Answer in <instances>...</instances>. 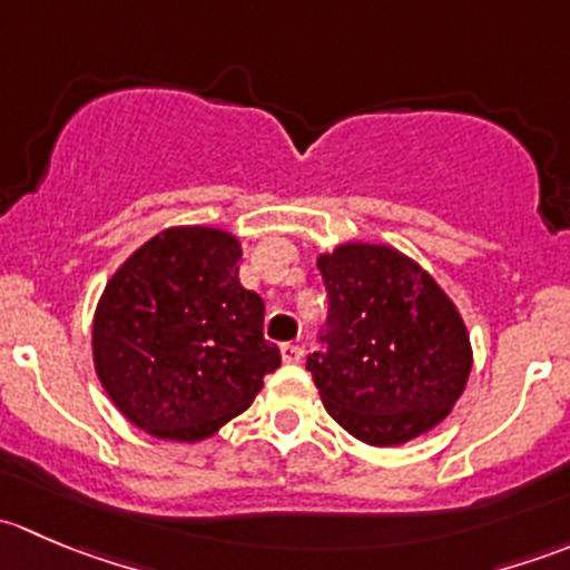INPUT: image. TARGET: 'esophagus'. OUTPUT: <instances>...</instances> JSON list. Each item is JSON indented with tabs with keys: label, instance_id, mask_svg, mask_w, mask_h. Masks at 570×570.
<instances>
[{
	"label": "esophagus",
	"instance_id": "obj_1",
	"mask_svg": "<svg viewBox=\"0 0 570 570\" xmlns=\"http://www.w3.org/2000/svg\"><path fill=\"white\" fill-rule=\"evenodd\" d=\"M303 355H306V350H303L301 344H292V342L281 344V358H284L286 364H301Z\"/></svg>",
	"mask_w": 570,
	"mask_h": 570
}]
</instances>
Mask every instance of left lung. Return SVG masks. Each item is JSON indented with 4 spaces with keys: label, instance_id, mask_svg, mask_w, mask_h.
Here are the masks:
<instances>
[{
    "label": "left lung",
    "instance_id": "obj_1",
    "mask_svg": "<svg viewBox=\"0 0 570 570\" xmlns=\"http://www.w3.org/2000/svg\"><path fill=\"white\" fill-rule=\"evenodd\" d=\"M317 267L327 317L306 370L325 411L375 446L428 433L469 381L461 314L416 262L389 245H338Z\"/></svg>",
    "mask_w": 570,
    "mask_h": 570
}]
</instances>
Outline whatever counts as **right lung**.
Listing matches in <instances>:
<instances>
[{
    "label": "right lung",
    "mask_w": 570,
    "mask_h": 570,
    "mask_svg": "<svg viewBox=\"0 0 570 570\" xmlns=\"http://www.w3.org/2000/svg\"><path fill=\"white\" fill-rule=\"evenodd\" d=\"M239 258L232 234L168 228L131 253L101 295L99 381L157 439H206L281 366V350L264 338V301L239 284Z\"/></svg>",
    "instance_id": "right-lung-1"
}]
</instances>
